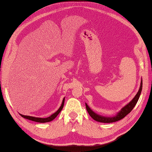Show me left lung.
<instances>
[{
	"instance_id": "obj_1",
	"label": "left lung",
	"mask_w": 152,
	"mask_h": 152,
	"mask_svg": "<svg viewBox=\"0 0 152 152\" xmlns=\"http://www.w3.org/2000/svg\"><path fill=\"white\" fill-rule=\"evenodd\" d=\"M142 89V80H141L139 90H138L137 95H135V96L133 99V100H132L130 102H129L127 105L125 106L124 108H122L121 110L119 111L117 114H116V115L113 116V117H104V116L96 114V113L93 112L92 110L89 107L88 105L86 103L87 111H88V112L89 113V115L91 116L94 120L96 121L101 122V123H113V122L118 121L124 118H125V116L128 114H129L132 110L133 109V108L134 107L135 105H136V104L138 101V99L140 97Z\"/></svg>"
}]
</instances>
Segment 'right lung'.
Segmentation results:
<instances>
[{"mask_svg":"<svg viewBox=\"0 0 152 152\" xmlns=\"http://www.w3.org/2000/svg\"><path fill=\"white\" fill-rule=\"evenodd\" d=\"M64 98L63 100V102H62V104H61L60 108L57 110V111L56 112L53 114L52 115H51L50 117L48 118H36V117H33V116H29V115H22L20 114V115L21 117L24 118L25 119H29V120L31 121H36V122H38V123H46V122H50L51 121H52L53 119H54L56 118L57 115L59 114L60 112L61 111V110L63 109V106H64Z\"/></svg>","mask_w":152,"mask_h":152,"instance_id":"right-lung-1","label":"right lung"}]
</instances>
